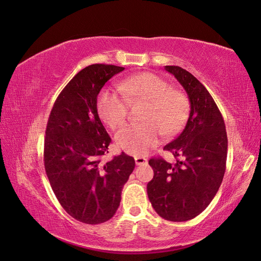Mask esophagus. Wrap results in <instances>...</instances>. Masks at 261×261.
<instances>
[{
  "instance_id": "esophagus-1",
  "label": "esophagus",
  "mask_w": 261,
  "mask_h": 261,
  "mask_svg": "<svg viewBox=\"0 0 261 261\" xmlns=\"http://www.w3.org/2000/svg\"><path fill=\"white\" fill-rule=\"evenodd\" d=\"M135 163L136 165H141L147 163V159L144 156H135Z\"/></svg>"
}]
</instances>
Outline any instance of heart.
<instances>
[{
	"mask_svg": "<svg viewBox=\"0 0 261 261\" xmlns=\"http://www.w3.org/2000/svg\"><path fill=\"white\" fill-rule=\"evenodd\" d=\"M128 99H141L147 105L141 114L144 122L125 125L116 133L115 140L123 151L144 155L165 136L177 133L189 112L186 94L152 73L130 76L118 84V88H106L98 98V112L111 128L121 126L128 112Z\"/></svg>",
	"mask_w": 261,
	"mask_h": 261,
	"instance_id": "obj_1",
	"label": "heart"
}]
</instances>
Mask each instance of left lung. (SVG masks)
I'll return each instance as SVG.
<instances>
[{
	"mask_svg": "<svg viewBox=\"0 0 261 261\" xmlns=\"http://www.w3.org/2000/svg\"><path fill=\"white\" fill-rule=\"evenodd\" d=\"M164 68L183 86L191 112L178 137L164 146L176 162L149 160L154 175L147 193L161 218L183 222L200 215L219 191L225 172L227 136L223 117L206 87L179 66Z\"/></svg>",
	"mask_w": 261,
	"mask_h": 261,
	"instance_id": "8db88e82",
	"label": "left lung"
}]
</instances>
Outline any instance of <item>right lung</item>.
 <instances>
[{
	"mask_svg": "<svg viewBox=\"0 0 261 261\" xmlns=\"http://www.w3.org/2000/svg\"><path fill=\"white\" fill-rule=\"evenodd\" d=\"M124 67L92 64L76 74L51 110L44 138V168L61 206L74 219L99 224L111 219L135 160L122 152L102 161L111 138L98 114L102 87Z\"/></svg>",
	"mask_w": 261,
	"mask_h": 261,
	"instance_id": "add662e5",
	"label": "right lung"
}]
</instances>
